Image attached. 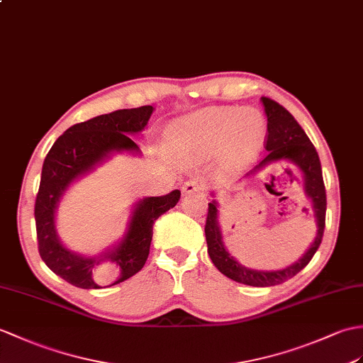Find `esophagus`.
Returning <instances> with one entry per match:
<instances>
[{
    "mask_svg": "<svg viewBox=\"0 0 363 363\" xmlns=\"http://www.w3.org/2000/svg\"><path fill=\"white\" fill-rule=\"evenodd\" d=\"M181 190H182L184 195H193V193H198V191L204 190V185H202V184H201L199 181H196V179H190V181L182 184Z\"/></svg>",
    "mask_w": 363,
    "mask_h": 363,
    "instance_id": "esophagus-1",
    "label": "esophagus"
}]
</instances>
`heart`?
<instances>
[{"mask_svg":"<svg viewBox=\"0 0 363 363\" xmlns=\"http://www.w3.org/2000/svg\"><path fill=\"white\" fill-rule=\"evenodd\" d=\"M264 117L254 108L218 106L185 114L164 130L165 147L179 162L223 153L233 164H246L264 139Z\"/></svg>","mask_w":363,"mask_h":363,"instance_id":"b5f03b06","label":"heart"}]
</instances>
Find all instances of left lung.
I'll return each mask as SVG.
<instances>
[{"label": "left lung", "mask_w": 363, "mask_h": 363, "mask_svg": "<svg viewBox=\"0 0 363 363\" xmlns=\"http://www.w3.org/2000/svg\"><path fill=\"white\" fill-rule=\"evenodd\" d=\"M261 104H263L264 113L267 116V156L254 170H250L244 176V178L249 179L272 164L286 162L296 167L301 174L305 195L313 202V210L317 223L315 238L296 263L283 269H278V271H258V269L246 267L237 258H233L230 252L224 246L221 227L220 223H218V213H220L218 207H220V204H218L216 199H213L212 202H208L206 240L208 257L213 261L218 271L225 277L232 278L233 281L247 286H257V288H266V286H275L289 280V278L297 275L313 259L323 238L326 191L322 176V165H320L315 147L306 136V133L303 131L298 122L294 119V116L288 109H284L281 105H278L271 99L261 97ZM212 196H215V193H212Z\"/></svg>", "instance_id": "left-lung-1"}]
</instances>
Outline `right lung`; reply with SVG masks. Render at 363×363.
Instances as JSON below:
<instances>
[{"label": "right lung", "mask_w": 363, "mask_h": 363, "mask_svg": "<svg viewBox=\"0 0 363 363\" xmlns=\"http://www.w3.org/2000/svg\"><path fill=\"white\" fill-rule=\"evenodd\" d=\"M153 111L150 105L119 109L74 125L55 140L45 159L35 201L38 250L50 271L77 288H106L138 274L150 254L155 221L181 198V191L173 190L165 196L134 202L122 238L97 255L67 249L58 237L55 216L65 193L111 156L140 155L138 143L130 136L143 131Z\"/></svg>", "instance_id": "1"}]
</instances>
